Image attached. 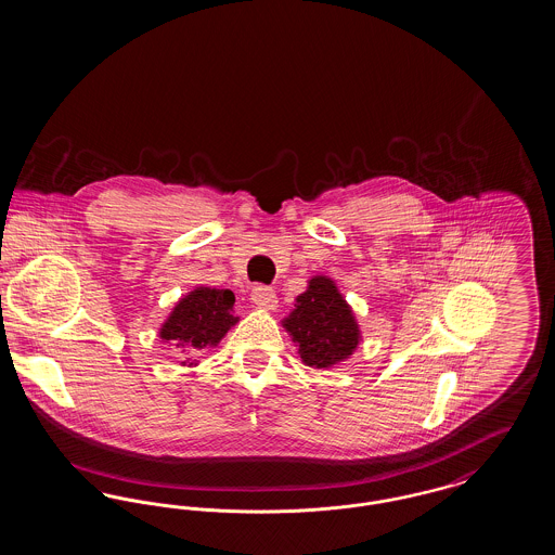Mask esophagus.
Returning <instances> with one entry per match:
<instances>
[{
	"label": "esophagus",
	"mask_w": 555,
	"mask_h": 555,
	"mask_svg": "<svg viewBox=\"0 0 555 555\" xmlns=\"http://www.w3.org/2000/svg\"><path fill=\"white\" fill-rule=\"evenodd\" d=\"M251 301L256 304V308H260L264 312H272V310L279 308L276 293L270 287H264V285H258V287L251 289Z\"/></svg>",
	"instance_id": "obj_1"
}]
</instances>
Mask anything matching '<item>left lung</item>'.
I'll use <instances>...</instances> for the list:
<instances>
[{
    "instance_id": "left-lung-1",
    "label": "left lung",
    "mask_w": 555,
    "mask_h": 555,
    "mask_svg": "<svg viewBox=\"0 0 555 555\" xmlns=\"http://www.w3.org/2000/svg\"><path fill=\"white\" fill-rule=\"evenodd\" d=\"M281 326L310 369L331 370L344 364L362 341L353 308L326 274L308 279V287L295 297V308L281 320Z\"/></svg>"
}]
</instances>
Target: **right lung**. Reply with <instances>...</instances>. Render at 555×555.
I'll return each mask as SVG.
<instances>
[{
  "mask_svg": "<svg viewBox=\"0 0 555 555\" xmlns=\"http://www.w3.org/2000/svg\"><path fill=\"white\" fill-rule=\"evenodd\" d=\"M235 293L199 285L185 293L162 322L158 337L181 360V366L199 364V353L210 351L235 326Z\"/></svg>",
  "mask_w": 555,
  "mask_h": 555,
  "instance_id": "add662e5",
  "label": "right lung"
}]
</instances>
